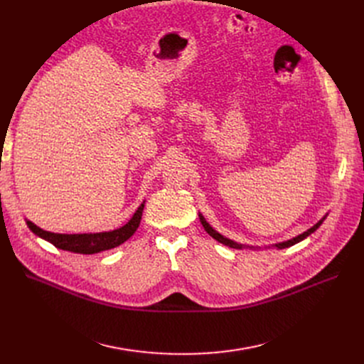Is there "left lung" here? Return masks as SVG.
I'll list each match as a JSON object with an SVG mask.
<instances>
[{"mask_svg": "<svg viewBox=\"0 0 364 364\" xmlns=\"http://www.w3.org/2000/svg\"><path fill=\"white\" fill-rule=\"evenodd\" d=\"M327 216V215H326ZM326 216H323L314 227H311L309 230H306L305 232H302V234H299V235H296V237H293V238H290V240H287V241H282V243H277V245H272V247H277V249H286V247H290V246H293V245H296V243H299V241H302V240H305L308 235H311L313 234L320 225L323 223V220L326 219ZM198 218H200V220H201V225L204 227V230L207 231V234H209L210 237H213L216 241H219V243H222V245H225V246H228V247H232V249H238V250H241V249H250V250H261V247L259 246H247V245H241V243H237V241H234V240H230V238H227V237H223L222 234H219L216 230H213L210 225H209V222H207L205 219H204V216L201 215V213H198ZM269 247V246H268ZM264 249H267V247H264Z\"/></svg>", "mask_w": 364, "mask_h": 364, "instance_id": "1", "label": "left lung"}]
</instances>
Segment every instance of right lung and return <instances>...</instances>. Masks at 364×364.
<instances>
[{"mask_svg":"<svg viewBox=\"0 0 364 364\" xmlns=\"http://www.w3.org/2000/svg\"><path fill=\"white\" fill-rule=\"evenodd\" d=\"M144 205H145V201H142V204L137 207V210L126 225L114 231L89 232V234H58V232L44 231L28 219H26V225L33 234L48 241V243H51L58 249L68 250L73 253H80V255H93V253L114 249L119 245H123L124 241H127L136 232L137 227H139Z\"/></svg>","mask_w":364,"mask_h":364,"instance_id":"add662e5","label":"right lung"}]
</instances>
